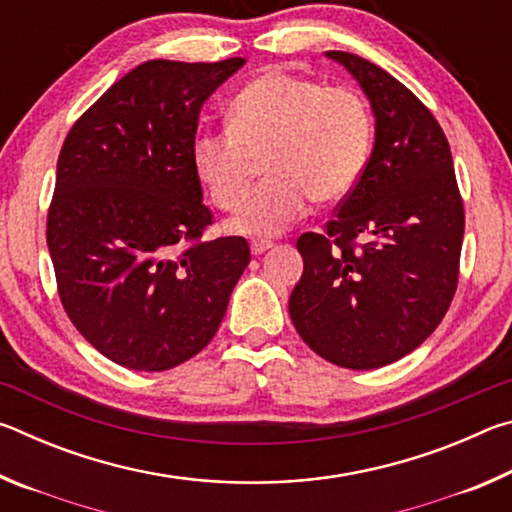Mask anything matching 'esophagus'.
<instances>
[{"label":"esophagus","instance_id":"esophagus-1","mask_svg":"<svg viewBox=\"0 0 512 512\" xmlns=\"http://www.w3.org/2000/svg\"><path fill=\"white\" fill-rule=\"evenodd\" d=\"M268 248H273V241L271 239H255L253 244H250V250H253V255H262V253H266Z\"/></svg>","mask_w":512,"mask_h":512}]
</instances>
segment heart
Instances as JSON below:
<instances>
[{
  "instance_id": "1",
  "label": "heart",
  "mask_w": 512,
  "mask_h": 512,
  "mask_svg": "<svg viewBox=\"0 0 512 512\" xmlns=\"http://www.w3.org/2000/svg\"><path fill=\"white\" fill-rule=\"evenodd\" d=\"M370 151L372 115L357 90L268 69L232 99L230 128L194 137L192 160L225 212L244 205L258 160H267L272 178L232 221V230L266 237L298 221L311 198L352 194Z\"/></svg>"
}]
</instances>
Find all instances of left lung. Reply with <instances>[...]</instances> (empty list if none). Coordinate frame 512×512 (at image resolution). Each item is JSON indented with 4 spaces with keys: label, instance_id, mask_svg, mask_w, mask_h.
I'll use <instances>...</instances> for the list:
<instances>
[{
    "label": "left lung",
    "instance_id": "obj_1",
    "mask_svg": "<svg viewBox=\"0 0 512 512\" xmlns=\"http://www.w3.org/2000/svg\"><path fill=\"white\" fill-rule=\"evenodd\" d=\"M375 112V146L359 185L325 232H305V271L289 314L311 350L350 370L413 352L445 318L465 230L452 151L429 108L370 60L327 51Z\"/></svg>",
    "mask_w": 512,
    "mask_h": 512
}]
</instances>
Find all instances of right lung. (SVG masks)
<instances>
[{
  "label": "right lung",
  "mask_w": 512,
  "mask_h": 512,
  "mask_svg": "<svg viewBox=\"0 0 512 512\" xmlns=\"http://www.w3.org/2000/svg\"><path fill=\"white\" fill-rule=\"evenodd\" d=\"M244 63L146 60L60 149L47 212L58 296L119 366L160 372L201 352L250 262L244 237L203 239L214 214L192 160L203 103Z\"/></svg>",
  "instance_id": "obj_1"
}]
</instances>
